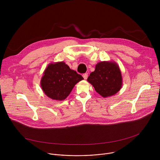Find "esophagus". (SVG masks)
<instances>
[{
  "label": "esophagus",
  "instance_id": "obj_1",
  "mask_svg": "<svg viewBox=\"0 0 160 160\" xmlns=\"http://www.w3.org/2000/svg\"><path fill=\"white\" fill-rule=\"evenodd\" d=\"M82 76H83V77L85 80H87V78H88V74L87 73H84V74H83Z\"/></svg>",
  "mask_w": 160,
  "mask_h": 160
}]
</instances>
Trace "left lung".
I'll list each match as a JSON object with an SVG mask.
<instances>
[{
    "mask_svg": "<svg viewBox=\"0 0 160 160\" xmlns=\"http://www.w3.org/2000/svg\"><path fill=\"white\" fill-rule=\"evenodd\" d=\"M87 81L102 98L116 94L123 85L119 66L111 61L98 62L94 72L90 74Z\"/></svg>",
    "mask_w": 160,
    "mask_h": 160,
    "instance_id": "8db88e82",
    "label": "left lung"
}]
</instances>
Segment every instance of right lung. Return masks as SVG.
<instances>
[{
  "instance_id": "obj_1",
  "label": "right lung",
  "mask_w": 160,
  "mask_h": 160,
  "mask_svg": "<svg viewBox=\"0 0 160 160\" xmlns=\"http://www.w3.org/2000/svg\"><path fill=\"white\" fill-rule=\"evenodd\" d=\"M83 78L71 70L64 62L50 63L43 73L40 85L45 94L49 98L64 100L75 85Z\"/></svg>"
}]
</instances>
